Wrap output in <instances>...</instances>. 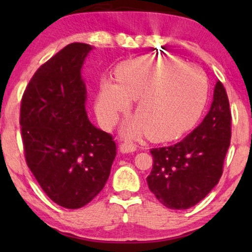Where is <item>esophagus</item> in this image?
Listing matches in <instances>:
<instances>
[{"mask_svg": "<svg viewBox=\"0 0 252 252\" xmlns=\"http://www.w3.org/2000/svg\"><path fill=\"white\" fill-rule=\"evenodd\" d=\"M120 150L122 153H132V152H135V150H136V146H135V144H132V143L124 142V143L121 144Z\"/></svg>", "mask_w": 252, "mask_h": 252, "instance_id": "34e87169", "label": "esophagus"}]
</instances>
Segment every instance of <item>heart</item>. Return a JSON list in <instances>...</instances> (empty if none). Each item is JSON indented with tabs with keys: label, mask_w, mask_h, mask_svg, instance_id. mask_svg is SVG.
I'll return each mask as SVG.
<instances>
[{
	"label": "heart",
	"mask_w": 252,
	"mask_h": 252,
	"mask_svg": "<svg viewBox=\"0 0 252 252\" xmlns=\"http://www.w3.org/2000/svg\"><path fill=\"white\" fill-rule=\"evenodd\" d=\"M115 74L116 83H100L97 114L110 128L129 109L130 100H137V120L124 126L130 137L146 131L153 141L174 140L194 126L206 104L205 73L176 58H136L121 63Z\"/></svg>",
	"instance_id": "b5f03b06"
}]
</instances>
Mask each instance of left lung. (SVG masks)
<instances>
[{
  "label": "left lung",
  "mask_w": 252,
  "mask_h": 252,
  "mask_svg": "<svg viewBox=\"0 0 252 252\" xmlns=\"http://www.w3.org/2000/svg\"><path fill=\"white\" fill-rule=\"evenodd\" d=\"M231 110L226 90L217 82L209 114L180 142L150 149L149 189L172 210H187L218 184L231 140Z\"/></svg>",
  "instance_id": "1"
}]
</instances>
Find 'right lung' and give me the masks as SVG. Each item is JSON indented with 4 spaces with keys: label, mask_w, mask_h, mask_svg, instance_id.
Masks as SVG:
<instances>
[{
    "label": "right lung",
    "mask_w": 252,
    "mask_h": 252,
    "mask_svg": "<svg viewBox=\"0 0 252 252\" xmlns=\"http://www.w3.org/2000/svg\"><path fill=\"white\" fill-rule=\"evenodd\" d=\"M92 47L73 42L42 63L21 99L20 126L27 166L59 206L80 209L108 180L116 143L89 121L80 74Z\"/></svg>",
    "instance_id": "1"
}]
</instances>
